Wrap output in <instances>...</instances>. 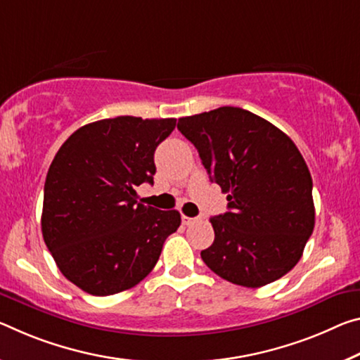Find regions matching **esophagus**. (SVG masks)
Listing matches in <instances>:
<instances>
[{
	"label": "esophagus",
	"mask_w": 360,
	"mask_h": 360,
	"mask_svg": "<svg viewBox=\"0 0 360 360\" xmlns=\"http://www.w3.org/2000/svg\"><path fill=\"white\" fill-rule=\"evenodd\" d=\"M200 218H189V216H182V224L184 226H191L193 222H198Z\"/></svg>",
	"instance_id": "1"
}]
</instances>
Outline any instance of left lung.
I'll use <instances>...</instances> for the list:
<instances>
[{
	"label": "left lung",
	"instance_id": "8db88e82",
	"mask_svg": "<svg viewBox=\"0 0 360 360\" xmlns=\"http://www.w3.org/2000/svg\"><path fill=\"white\" fill-rule=\"evenodd\" d=\"M210 179L227 195L224 214L210 218L214 242L200 253L227 282L258 288L300 261L316 221L312 178L295 142L240 107L182 117Z\"/></svg>",
	"mask_w": 360,
	"mask_h": 360
}]
</instances>
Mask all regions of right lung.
<instances>
[{"mask_svg": "<svg viewBox=\"0 0 360 360\" xmlns=\"http://www.w3.org/2000/svg\"><path fill=\"white\" fill-rule=\"evenodd\" d=\"M174 118L117 117L84 124L68 138L44 182L41 232L59 271L83 292L115 295L153 267L181 214L138 202L153 184L157 146Z\"/></svg>", "mask_w": 360, "mask_h": 360, "instance_id": "right-lung-1", "label": "right lung"}]
</instances>
